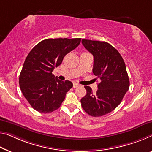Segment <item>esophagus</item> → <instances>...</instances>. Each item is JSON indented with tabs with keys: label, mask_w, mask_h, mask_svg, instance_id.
Listing matches in <instances>:
<instances>
[{
	"label": "esophagus",
	"mask_w": 152,
	"mask_h": 152,
	"mask_svg": "<svg viewBox=\"0 0 152 152\" xmlns=\"http://www.w3.org/2000/svg\"><path fill=\"white\" fill-rule=\"evenodd\" d=\"M79 86V85L78 83H73V88H77Z\"/></svg>",
	"instance_id": "1"
}]
</instances>
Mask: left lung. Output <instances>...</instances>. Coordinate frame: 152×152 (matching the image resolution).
Instances as JSON below:
<instances>
[{"mask_svg":"<svg viewBox=\"0 0 152 152\" xmlns=\"http://www.w3.org/2000/svg\"><path fill=\"white\" fill-rule=\"evenodd\" d=\"M81 43L94 56L93 73L101 80L95 94L89 86H84L87 94L81 99V106L91 116H102L120 104L129 89L125 62L118 51L107 42L82 39Z\"/></svg>","mask_w":152,"mask_h":152,"instance_id":"left-lung-1","label":"left lung"}]
</instances>
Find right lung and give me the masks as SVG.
<instances>
[{"instance_id": "obj_1", "label": "right lung", "mask_w": 152, "mask_h": 152, "mask_svg": "<svg viewBox=\"0 0 152 152\" xmlns=\"http://www.w3.org/2000/svg\"><path fill=\"white\" fill-rule=\"evenodd\" d=\"M80 38L48 39L34 47L26 58L19 78L20 90L31 107L43 113L56 110L68 91L70 81L59 80L52 74L67 53L77 47Z\"/></svg>"}]
</instances>
